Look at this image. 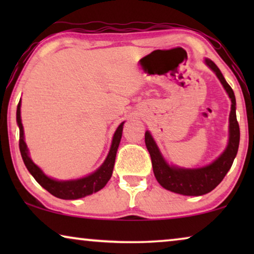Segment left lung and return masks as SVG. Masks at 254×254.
Here are the masks:
<instances>
[{"instance_id": "obj_1", "label": "left lung", "mask_w": 254, "mask_h": 254, "mask_svg": "<svg viewBox=\"0 0 254 254\" xmlns=\"http://www.w3.org/2000/svg\"><path fill=\"white\" fill-rule=\"evenodd\" d=\"M204 64L215 72L221 84L231 99V111L229 116V141L227 148L218 157L202 168L185 169L176 165H170L163 157L162 152L156 144L150 131L147 130L144 141L150 154L152 170L157 182L162 187L171 192L183 194V195L199 196L213 190L220 184L230 170L234 159L237 155L239 145V125L236 117V98L231 86L225 81L220 69L209 59H204Z\"/></svg>"}]
</instances>
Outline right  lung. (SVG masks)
I'll return each mask as SVG.
<instances>
[{"mask_svg":"<svg viewBox=\"0 0 254 254\" xmlns=\"http://www.w3.org/2000/svg\"><path fill=\"white\" fill-rule=\"evenodd\" d=\"M16 119L17 125L19 127V150L24 161V164H25L26 169L29 170L31 175L33 176V178L37 180L38 184L40 186H43L45 190H48L52 195L64 200L81 199V197L98 192V190H102L106 185L111 177H112L117 151L118 148H119L121 136H123V128L125 121L119 125V127L117 128L116 133L113 135L112 144H111L109 155H107L106 159L95 172L78 179L58 180L45 175L43 170L34 164L30 157L29 149H27V145L25 141H24V129L22 119H20V100L18 103V106H17Z\"/></svg>","mask_w":254,"mask_h":254,"instance_id":"1","label":"right lung"}]
</instances>
